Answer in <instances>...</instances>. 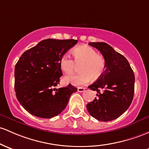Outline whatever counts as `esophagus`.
Returning <instances> with one entry per match:
<instances>
[{
	"mask_svg": "<svg viewBox=\"0 0 149 149\" xmlns=\"http://www.w3.org/2000/svg\"><path fill=\"white\" fill-rule=\"evenodd\" d=\"M84 91H85V88H82V87H78V91L79 93H82Z\"/></svg>",
	"mask_w": 149,
	"mask_h": 149,
	"instance_id": "obj_1",
	"label": "esophagus"
}]
</instances>
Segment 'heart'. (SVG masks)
Returning <instances> with one entry per match:
<instances>
[{
	"mask_svg": "<svg viewBox=\"0 0 149 149\" xmlns=\"http://www.w3.org/2000/svg\"><path fill=\"white\" fill-rule=\"evenodd\" d=\"M74 60L68 54H64L60 58L61 70L67 74L76 71L78 66L81 73L65 78V81L74 86H83L91 81L99 79L103 75L106 68V61L102 55L98 54L95 49L89 46H80L73 50Z\"/></svg>",
	"mask_w": 149,
	"mask_h": 149,
	"instance_id": "b5f03b06",
	"label": "heart"
}]
</instances>
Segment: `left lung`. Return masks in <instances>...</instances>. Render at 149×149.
<instances>
[{
	"instance_id": "8db88e82",
	"label": "left lung",
	"mask_w": 149,
	"mask_h": 149,
	"mask_svg": "<svg viewBox=\"0 0 149 149\" xmlns=\"http://www.w3.org/2000/svg\"><path fill=\"white\" fill-rule=\"evenodd\" d=\"M105 58L103 75L88 86L97 91V97L86 107L96 120L108 122L120 117L129 108L134 93L135 77L133 70L125 56L104 42H90Z\"/></svg>"
}]
</instances>
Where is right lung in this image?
<instances>
[{"instance_id":"obj_1","label":"right lung","mask_w":149,"mask_h":149,"mask_svg":"<svg viewBox=\"0 0 149 149\" xmlns=\"http://www.w3.org/2000/svg\"><path fill=\"white\" fill-rule=\"evenodd\" d=\"M77 40L47 39L24 52L15 68V91L21 105L29 113L40 118L57 116L67 106L77 88L71 84L56 88L62 71V55Z\"/></svg>"}]
</instances>
